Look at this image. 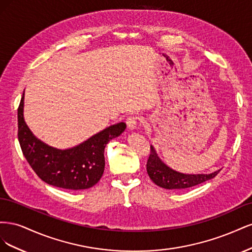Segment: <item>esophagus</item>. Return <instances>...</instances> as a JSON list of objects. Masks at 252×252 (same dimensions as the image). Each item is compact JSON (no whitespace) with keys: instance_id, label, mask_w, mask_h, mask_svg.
<instances>
[{"instance_id":"34e87169","label":"esophagus","mask_w":252,"mask_h":252,"mask_svg":"<svg viewBox=\"0 0 252 252\" xmlns=\"http://www.w3.org/2000/svg\"><path fill=\"white\" fill-rule=\"evenodd\" d=\"M138 121H139V118L136 116H130L127 118L126 124H127V127L129 130H134V129L136 128V125H138Z\"/></svg>"}]
</instances>
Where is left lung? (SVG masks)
I'll return each instance as SVG.
<instances>
[{
    "label": "left lung",
    "instance_id": "1",
    "mask_svg": "<svg viewBox=\"0 0 252 252\" xmlns=\"http://www.w3.org/2000/svg\"><path fill=\"white\" fill-rule=\"evenodd\" d=\"M220 170L213 171L211 173H197V174H186L171 169L167 166L161 158H158L154 146H150V156L147 161V172L151 181L156 185L171 190L186 189L193 187L211 180L216 177Z\"/></svg>",
    "mask_w": 252,
    "mask_h": 252
}]
</instances>
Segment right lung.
I'll return each mask as SVG.
<instances>
[{
  "label": "right lung",
  "mask_w": 252,
  "mask_h": 252,
  "mask_svg": "<svg viewBox=\"0 0 252 252\" xmlns=\"http://www.w3.org/2000/svg\"><path fill=\"white\" fill-rule=\"evenodd\" d=\"M125 129L126 124L121 122L78 146L58 149L37 139L28 128L24 120V94L18 109V138L23 155L42 181L64 189L81 190L94 186L104 172L106 145Z\"/></svg>",
  "instance_id": "right-lung-1"
}]
</instances>
